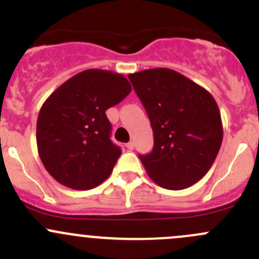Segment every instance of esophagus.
<instances>
[{"label": "esophagus", "mask_w": 259, "mask_h": 259, "mask_svg": "<svg viewBox=\"0 0 259 259\" xmlns=\"http://www.w3.org/2000/svg\"><path fill=\"white\" fill-rule=\"evenodd\" d=\"M126 147L128 148V150H133V147H135V143H133V142H128V143H127V145H126Z\"/></svg>", "instance_id": "1"}]
</instances>
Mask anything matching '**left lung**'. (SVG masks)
Returning <instances> with one entry per match:
<instances>
[{"instance_id":"obj_1","label":"left lung","mask_w":259,"mask_h":259,"mask_svg":"<svg viewBox=\"0 0 259 259\" xmlns=\"http://www.w3.org/2000/svg\"><path fill=\"white\" fill-rule=\"evenodd\" d=\"M153 131V148L140 155L148 176L161 188L181 190L209 171L223 141L219 108L210 93L167 68L128 75Z\"/></svg>"}]
</instances>
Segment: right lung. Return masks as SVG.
<instances>
[{
    "label": "right lung",
    "instance_id": "obj_1",
    "mask_svg": "<svg viewBox=\"0 0 259 259\" xmlns=\"http://www.w3.org/2000/svg\"><path fill=\"white\" fill-rule=\"evenodd\" d=\"M131 91L122 74L88 69L68 79L44 102L36 123L37 151L58 183L89 190L111 175L122 152L111 141L106 111Z\"/></svg>",
    "mask_w": 259,
    "mask_h": 259
}]
</instances>
